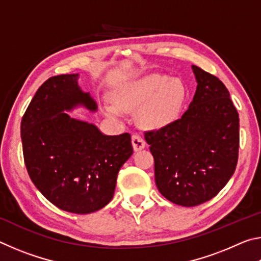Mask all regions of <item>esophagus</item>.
Wrapping results in <instances>:
<instances>
[{
  "label": "esophagus",
  "instance_id": "obj_1",
  "mask_svg": "<svg viewBox=\"0 0 261 261\" xmlns=\"http://www.w3.org/2000/svg\"><path fill=\"white\" fill-rule=\"evenodd\" d=\"M145 145H146V143H145L144 138L139 134L132 135V146H134V149L136 152L143 149L145 147Z\"/></svg>",
  "mask_w": 261,
  "mask_h": 261
}]
</instances>
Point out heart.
I'll return each instance as SVG.
<instances>
[{
    "instance_id": "b5f03b06",
    "label": "heart",
    "mask_w": 261,
    "mask_h": 261,
    "mask_svg": "<svg viewBox=\"0 0 261 261\" xmlns=\"http://www.w3.org/2000/svg\"><path fill=\"white\" fill-rule=\"evenodd\" d=\"M187 101V88L178 79L153 74L139 82L125 84L114 95L115 106L105 108L109 116H118L123 110L139 113L141 124L151 129H161L179 117Z\"/></svg>"
}]
</instances>
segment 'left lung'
<instances>
[{
	"label": "left lung",
	"mask_w": 261,
	"mask_h": 261,
	"mask_svg": "<svg viewBox=\"0 0 261 261\" xmlns=\"http://www.w3.org/2000/svg\"><path fill=\"white\" fill-rule=\"evenodd\" d=\"M198 86L182 117L145 131L158 190L174 204L192 207L215 197L235 173L240 118L220 79L192 65Z\"/></svg>",
	"instance_id": "8db88e82"
}]
</instances>
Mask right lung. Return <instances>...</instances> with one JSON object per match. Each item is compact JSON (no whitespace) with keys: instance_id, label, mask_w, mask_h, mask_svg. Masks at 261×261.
I'll return each mask as SVG.
<instances>
[{"instance_id":"1","label":"right lung","mask_w":261,"mask_h":261,"mask_svg":"<svg viewBox=\"0 0 261 261\" xmlns=\"http://www.w3.org/2000/svg\"><path fill=\"white\" fill-rule=\"evenodd\" d=\"M78 74L50 77L39 87L21 118L24 162L37 189L60 210L99 211L112 200L117 174L134 153L130 134L106 136L64 110L96 103L78 87Z\"/></svg>"}]
</instances>
